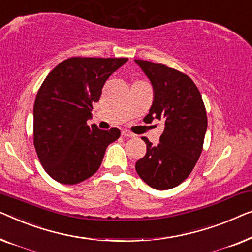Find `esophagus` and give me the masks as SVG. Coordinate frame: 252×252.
<instances>
[{
  "instance_id": "obj_1",
  "label": "esophagus",
  "mask_w": 252,
  "mask_h": 252,
  "mask_svg": "<svg viewBox=\"0 0 252 252\" xmlns=\"http://www.w3.org/2000/svg\"><path fill=\"white\" fill-rule=\"evenodd\" d=\"M122 136H125V137H134V134L132 132H130L129 130H122Z\"/></svg>"
}]
</instances>
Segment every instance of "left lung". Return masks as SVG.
<instances>
[{
	"label": "left lung",
	"mask_w": 252,
	"mask_h": 252,
	"mask_svg": "<svg viewBox=\"0 0 252 252\" xmlns=\"http://www.w3.org/2000/svg\"><path fill=\"white\" fill-rule=\"evenodd\" d=\"M153 87V102L144 121L164 122L160 143L147 138V152L136 163L138 176L155 189H170L182 184L200 158L207 113L201 94L192 79L161 63L134 59Z\"/></svg>",
	"instance_id": "1"
}]
</instances>
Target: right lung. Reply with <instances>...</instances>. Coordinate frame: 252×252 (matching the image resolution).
Here are the masks:
<instances>
[{
  "instance_id": "obj_1",
  "label": "right lung",
  "mask_w": 252,
  "mask_h": 252,
  "mask_svg": "<svg viewBox=\"0 0 252 252\" xmlns=\"http://www.w3.org/2000/svg\"><path fill=\"white\" fill-rule=\"evenodd\" d=\"M127 58L63 60L45 77L33 108L34 146L48 175L74 185L97 172L106 148L121 134L116 127L89 126L92 104L99 101L108 77Z\"/></svg>"
}]
</instances>
